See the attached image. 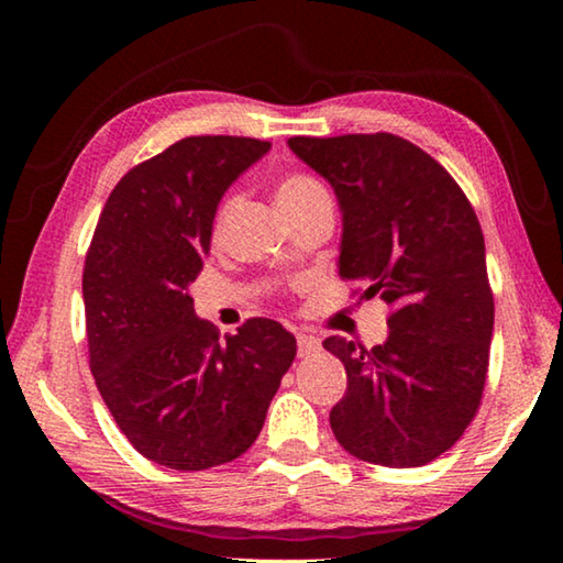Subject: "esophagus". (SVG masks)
I'll use <instances>...</instances> for the list:
<instances>
[{"instance_id":"esophagus-1","label":"esophagus","mask_w":563,"mask_h":563,"mask_svg":"<svg viewBox=\"0 0 563 563\" xmlns=\"http://www.w3.org/2000/svg\"><path fill=\"white\" fill-rule=\"evenodd\" d=\"M297 349H299V356H312V353L320 351V338L314 335H307V333H299L297 335Z\"/></svg>"}]
</instances>
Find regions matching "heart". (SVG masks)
Wrapping results in <instances>:
<instances>
[{
	"mask_svg": "<svg viewBox=\"0 0 563 563\" xmlns=\"http://www.w3.org/2000/svg\"><path fill=\"white\" fill-rule=\"evenodd\" d=\"M320 197H328L325 189H322V184L318 179H312V176L307 174H289L287 179H282L279 187H276V205H279L282 212L299 210V207L310 205ZM233 212H235V197H228L225 202L218 207V212H214V222H212L214 235H220L222 230H225L230 218H233Z\"/></svg>",
	"mask_w": 563,
	"mask_h": 563,
	"instance_id": "1",
	"label": "heart"
}]
</instances>
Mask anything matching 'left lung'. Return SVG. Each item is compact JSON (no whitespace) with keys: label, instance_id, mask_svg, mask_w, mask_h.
Masks as SVG:
<instances>
[{"label":"left lung","instance_id":"obj_1","mask_svg":"<svg viewBox=\"0 0 563 563\" xmlns=\"http://www.w3.org/2000/svg\"><path fill=\"white\" fill-rule=\"evenodd\" d=\"M335 191L338 274L391 305L389 335L364 349L341 335L349 389L330 410L345 451L368 464L426 466L464 435L479 407L495 299L479 220L451 174L391 133L289 137Z\"/></svg>","mask_w":563,"mask_h":563}]
</instances>
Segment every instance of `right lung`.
Returning <instances> with one entry per match:
<instances>
[{"label": "right lung", "mask_w": 563, "mask_h": 563, "mask_svg": "<svg viewBox=\"0 0 563 563\" xmlns=\"http://www.w3.org/2000/svg\"><path fill=\"white\" fill-rule=\"evenodd\" d=\"M268 148L184 137L130 168L99 214L81 282L89 366L118 428L161 466L202 472L249 451L297 356L266 318L220 341L189 297L222 195Z\"/></svg>", "instance_id": "1"}]
</instances>
